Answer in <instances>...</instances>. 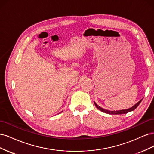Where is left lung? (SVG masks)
Segmentation results:
<instances>
[{
  "label": "left lung",
  "instance_id": "left-lung-1",
  "mask_svg": "<svg viewBox=\"0 0 154 154\" xmlns=\"http://www.w3.org/2000/svg\"><path fill=\"white\" fill-rule=\"evenodd\" d=\"M142 100H141L140 101H139V102H137V103L134 105L132 107H131V108L130 109H125V110H116V111H110V110H105L103 108H101V107H100V106L97 105L95 102H94V104H95V106H96V108L97 109H99L100 110L103 112L105 113H106V114H113V115H115V114H127L128 112H131L134 110L136 109L137 107L138 106V105L140 104V103L141 102Z\"/></svg>",
  "mask_w": 154,
  "mask_h": 154
}]
</instances>
